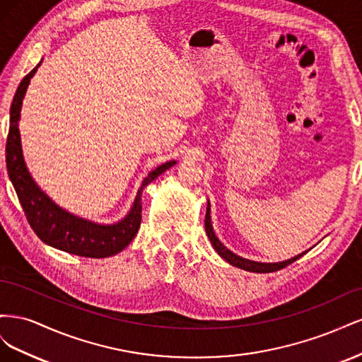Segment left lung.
<instances>
[{
    "label": "left lung",
    "mask_w": 362,
    "mask_h": 362,
    "mask_svg": "<svg viewBox=\"0 0 362 362\" xmlns=\"http://www.w3.org/2000/svg\"><path fill=\"white\" fill-rule=\"evenodd\" d=\"M205 231H206V235H208V238H210V242L214 246V249H216L218 255H221L223 259H226L229 264H233V266L240 267L243 270H249V272H257V273L276 272V270L287 267L288 264H291V262H294L296 259H299L305 254V252H303V254L296 255L294 258L282 261V262H257V261H250V259H246V258H242V257L233 254L231 250L226 249L221 242H218V238L216 237V234L213 231L211 217H210V204H208V206H206V214H205Z\"/></svg>",
    "instance_id": "1"
}]
</instances>
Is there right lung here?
Returning a JSON list of instances; mask_svg holds the SVG:
<instances>
[{"instance_id": "obj_1", "label": "right lung", "mask_w": 362, "mask_h": 362, "mask_svg": "<svg viewBox=\"0 0 362 362\" xmlns=\"http://www.w3.org/2000/svg\"><path fill=\"white\" fill-rule=\"evenodd\" d=\"M37 66L28 72L21 81L13 96L12 107H10V125L6 144V166L8 178L16 190L18 199L30 226L42 242L60 250L69 252V254L87 258H105L116 255L129 245L140 228L141 190L151 181H154L158 175L173 166L175 161L164 163L156 170L149 172L140 185L129 214L124 221L115 225H98L62 210L33 181L24 163L23 149H21L18 129L21 105H23L27 86L31 76L37 71Z\"/></svg>"}]
</instances>
